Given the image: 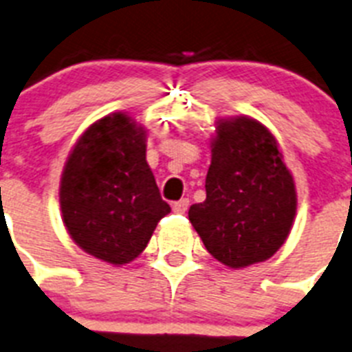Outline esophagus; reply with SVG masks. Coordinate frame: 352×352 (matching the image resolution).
Masks as SVG:
<instances>
[{
    "label": "esophagus",
    "instance_id": "1",
    "mask_svg": "<svg viewBox=\"0 0 352 352\" xmlns=\"http://www.w3.org/2000/svg\"><path fill=\"white\" fill-rule=\"evenodd\" d=\"M171 208H173V212H177V214H184V212L188 211V208H190V200L181 199L179 202L173 204Z\"/></svg>",
    "mask_w": 352,
    "mask_h": 352
}]
</instances>
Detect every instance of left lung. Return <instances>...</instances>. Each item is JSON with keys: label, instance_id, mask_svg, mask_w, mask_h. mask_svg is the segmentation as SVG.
<instances>
[{"label": "left lung", "instance_id": "8db88e82", "mask_svg": "<svg viewBox=\"0 0 352 352\" xmlns=\"http://www.w3.org/2000/svg\"><path fill=\"white\" fill-rule=\"evenodd\" d=\"M295 212L294 177L274 134L249 116L218 120L206 200L188 212L208 252L229 268L267 261L290 234Z\"/></svg>", "mask_w": 352, "mask_h": 352}]
</instances>
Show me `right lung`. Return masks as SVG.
<instances>
[{"mask_svg": "<svg viewBox=\"0 0 352 352\" xmlns=\"http://www.w3.org/2000/svg\"><path fill=\"white\" fill-rule=\"evenodd\" d=\"M58 202L84 252L114 267L134 261L171 211L146 162V129L126 112L87 126L64 164Z\"/></svg>", "mask_w": 352, "mask_h": 352, "instance_id": "obj_1", "label": "right lung"}]
</instances>
